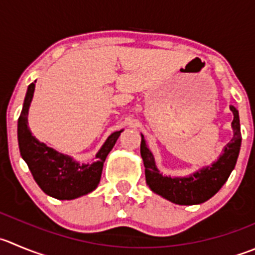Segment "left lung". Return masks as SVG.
<instances>
[{
	"instance_id": "obj_1",
	"label": "left lung",
	"mask_w": 255,
	"mask_h": 255,
	"mask_svg": "<svg viewBox=\"0 0 255 255\" xmlns=\"http://www.w3.org/2000/svg\"><path fill=\"white\" fill-rule=\"evenodd\" d=\"M229 108L234 116L232 122L233 138L231 142L224 147L223 153L216 162L211 165H204L185 177L163 175L157 168L154 157L148 148L144 135L140 134V155L145 168V182L153 193L174 204L194 206L211 199L223 187L236 167L242 144L239 113L234 106H231Z\"/></svg>"
}]
</instances>
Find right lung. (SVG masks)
Wrapping results in <instances>:
<instances>
[{"label": "right lung", "mask_w": 255, "mask_h": 255, "mask_svg": "<svg viewBox=\"0 0 255 255\" xmlns=\"http://www.w3.org/2000/svg\"><path fill=\"white\" fill-rule=\"evenodd\" d=\"M36 81L28 86L17 125L21 157L28 165L38 187L49 197L71 201L86 196L97 188L103 163L123 129L113 132L96 154L93 163H80L71 155L57 152L33 137L28 128V111L33 98Z\"/></svg>", "instance_id": "1"}]
</instances>
